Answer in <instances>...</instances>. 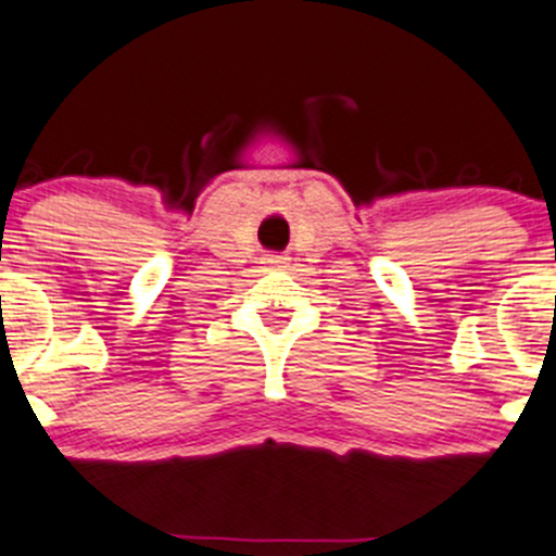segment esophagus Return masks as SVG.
<instances>
[{
  "instance_id": "obj_1",
  "label": "esophagus",
  "mask_w": 556,
  "mask_h": 556,
  "mask_svg": "<svg viewBox=\"0 0 556 556\" xmlns=\"http://www.w3.org/2000/svg\"><path fill=\"white\" fill-rule=\"evenodd\" d=\"M267 262H270V265H276V267H283V265H286V256H278V254H273L270 260H267Z\"/></svg>"
}]
</instances>
